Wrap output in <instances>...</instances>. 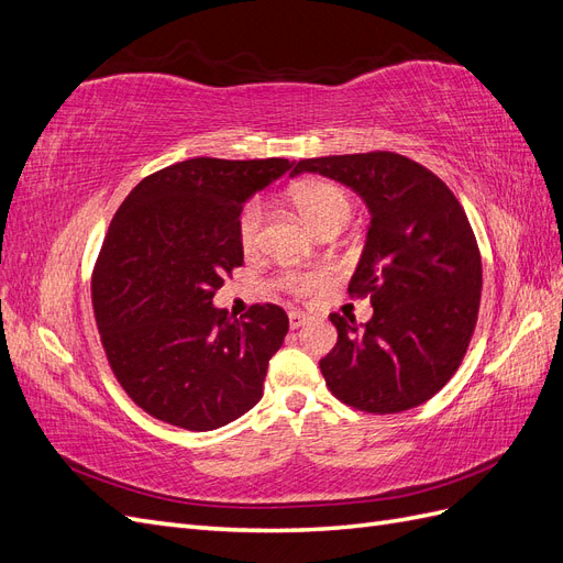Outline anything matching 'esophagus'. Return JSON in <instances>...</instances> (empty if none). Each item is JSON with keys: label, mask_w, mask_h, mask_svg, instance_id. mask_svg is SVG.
<instances>
[{"label": "esophagus", "mask_w": 563, "mask_h": 563, "mask_svg": "<svg viewBox=\"0 0 563 563\" xmlns=\"http://www.w3.org/2000/svg\"><path fill=\"white\" fill-rule=\"evenodd\" d=\"M305 323H308V314H305V312H288V327L300 329V327H305Z\"/></svg>", "instance_id": "obj_1"}]
</instances>
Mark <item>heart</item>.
Masks as SVG:
<instances>
[{
  "label": "heart",
  "mask_w": 563,
  "mask_h": 563,
  "mask_svg": "<svg viewBox=\"0 0 563 563\" xmlns=\"http://www.w3.org/2000/svg\"><path fill=\"white\" fill-rule=\"evenodd\" d=\"M294 203L300 211V216L308 220L310 228H314L319 234L343 228L352 216V201L333 183L312 180L302 183L294 190ZM263 223H265V207L261 199H251L246 207L240 211L236 218V240L244 253H255L263 242ZM323 284H327V275L323 272H286L282 277V288L294 298H312L319 294Z\"/></svg>",
  "instance_id": "b5f03b06"
}]
</instances>
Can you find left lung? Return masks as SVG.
<instances>
[{
    "label": "left lung",
    "mask_w": 563,
    "mask_h": 563,
    "mask_svg": "<svg viewBox=\"0 0 563 563\" xmlns=\"http://www.w3.org/2000/svg\"><path fill=\"white\" fill-rule=\"evenodd\" d=\"M362 195L366 249L347 286L368 298L366 323L333 312L335 347L319 362L333 397L364 413H401L432 399L470 347L482 302V255L449 185L397 152L300 159Z\"/></svg>",
    "instance_id": "1"
}]
</instances>
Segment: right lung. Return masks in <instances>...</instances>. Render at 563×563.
I'll use <instances>...</instances> for the list:
<instances>
[{"mask_svg":"<svg viewBox=\"0 0 563 563\" xmlns=\"http://www.w3.org/2000/svg\"><path fill=\"white\" fill-rule=\"evenodd\" d=\"M288 168L282 157L185 159L143 178L117 209L91 272V302L114 378L147 416L207 432L263 397L286 312L255 302L232 319L211 300L244 265V201Z\"/></svg>","mask_w":563,"mask_h":563,"instance_id":"obj_1","label":"right lung"}]
</instances>
